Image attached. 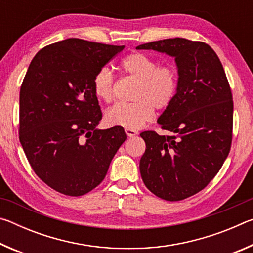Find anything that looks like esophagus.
Returning <instances> with one entry per match:
<instances>
[{"label": "esophagus", "instance_id": "esophagus-1", "mask_svg": "<svg viewBox=\"0 0 253 253\" xmlns=\"http://www.w3.org/2000/svg\"><path fill=\"white\" fill-rule=\"evenodd\" d=\"M125 132L128 137H134L138 134V131H136L135 129H127V128L125 129Z\"/></svg>", "mask_w": 253, "mask_h": 253}]
</instances>
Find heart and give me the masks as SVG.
I'll return each mask as SVG.
<instances>
[{
  "instance_id": "b5f03b06",
  "label": "heart",
  "mask_w": 253,
  "mask_h": 253,
  "mask_svg": "<svg viewBox=\"0 0 253 253\" xmlns=\"http://www.w3.org/2000/svg\"><path fill=\"white\" fill-rule=\"evenodd\" d=\"M125 74L137 81L131 104H117L106 113V122L111 126L138 129L152 121L154 108L164 110L172 104L178 88L177 70L173 65H158L155 59L142 52L128 54L122 60ZM114 76L108 68H101L93 77L92 88L99 100L114 99Z\"/></svg>"
}]
</instances>
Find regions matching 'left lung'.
I'll list each match as a JSON object with an SVG mask.
<instances>
[{"instance_id":"left-lung-1","label":"left lung","mask_w":253,"mask_h":253,"mask_svg":"<svg viewBox=\"0 0 253 253\" xmlns=\"http://www.w3.org/2000/svg\"><path fill=\"white\" fill-rule=\"evenodd\" d=\"M175 58L176 96L157 119L162 129L143 131L146 149L139 170L144 184L163 200L181 201L208 185L223 165L232 142V92L219 57L209 44L183 38L149 42Z\"/></svg>"}]
</instances>
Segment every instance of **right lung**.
Segmentation results:
<instances>
[{"label": "right lung", "instance_id": "add662e5", "mask_svg": "<svg viewBox=\"0 0 253 253\" xmlns=\"http://www.w3.org/2000/svg\"><path fill=\"white\" fill-rule=\"evenodd\" d=\"M124 48L71 38L44 46L30 63L20 90V142L34 173L59 193L97 187L126 140L122 126L96 128L102 114L92 88Z\"/></svg>", "mask_w": 253, "mask_h": 253}]
</instances>
